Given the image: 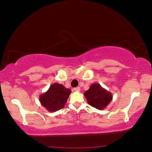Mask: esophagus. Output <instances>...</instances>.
I'll return each mask as SVG.
<instances>
[{
    "label": "esophagus",
    "instance_id": "34e87169",
    "mask_svg": "<svg viewBox=\"0 0 152 152\" xmlns=\"http://www.w3.org/2000/svg\"><path fill=\"white\" fill-rule=\"evenodd\" d=\"M73 91L74 92H80V87H76V88H73Z\"/></svg>",
    "mask_w": 152,
    "mask_h": 152
}]
</instances>
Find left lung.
Instances as JSON below:
<instances>
[{"instance_id": "1", "label": "left lung", "mask_w": 152, "mask_h": 152, "mask_svg": "<svg viewBox=\"0 0 152 152\" xmlns=\"http://www.w3.org/2000/svg\"><path fill=\"white\" fill-rule=\"evenodd\" d=\"M84 96L90 105L99 110L105 109L113 100L112 94L96 83L91 84Z\"/></svg>"}]
</instances>
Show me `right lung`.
<instances>
[{
  "instance_id": "obj_1",
  "label": "right lung",
  "mask_w": 152,
  "mask_h": 152,
  "mask_svg": "<svg viewBox=\"0 0 152 152\" xmlns=\"http://www.w3.org/2000/svg\"><path fill=\"white\" fill-rule=\"evenodd\" d=\"M70 93V89L65 88L61 84L54 83L40 95V103L49 112L57 111L64 107Z\"/></svg>"
}]
</instances>
